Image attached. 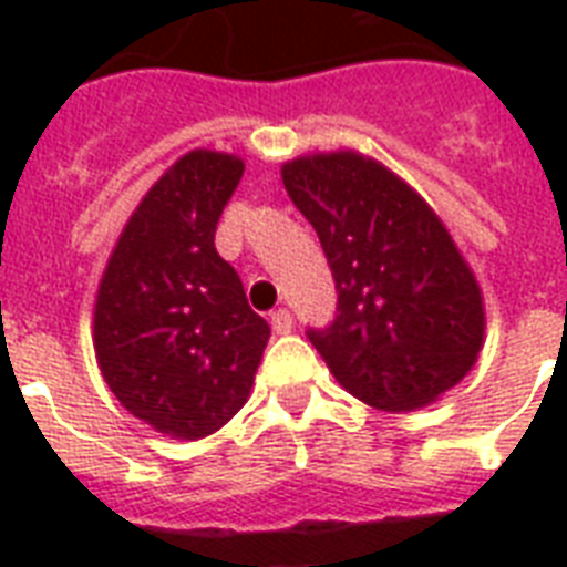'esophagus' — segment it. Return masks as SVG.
Listing matches in <instances>:
<instances>
[{
  "instance_id": "esophagus-1",
  "label": "esophagus",
  "mask_w": 567,
  "mask_h": 567,
  "mask_svg": "<svg viewBox=\"0 0 567 567\" xmlns=\"http://www.w3.org/2000/svg\"><path fill=\"white\" fill-rule=\"evenodd\" d=\"M270 327H274L276 336H288L293 329V315L288 309H276L274 315H270Z\"/></svg>"
}]
</instances>
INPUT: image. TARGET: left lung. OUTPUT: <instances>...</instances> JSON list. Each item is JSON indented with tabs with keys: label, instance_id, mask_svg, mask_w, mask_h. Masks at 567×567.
I'll list each match as a JSON object with an SVG mask.
<instances>
[{
	"label": "left lung",
	"instance_id": "1",
	"mask_svg": "<svg viewBox=\"0 0 567 567\" xmlns=\"http://www.w3.org/2000/svg\"><path fill=\"white\" fill-rule=\"evenodd\" d=\"M282 182L336 276V320L309 341L338 382L382 412L462 382L485 341L483 291L430 203L353 150L285 162Z\"/></svg>",
	"mask_w": 567,
	"mask_h": 567
}]
</instances>
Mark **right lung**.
Wrapping results in <instances>:
<instances>
[{"instance_id": "obj_1", "label": "right lung", "mask_w": 567, "mask_h": 567, "mask_svg": "<svg viewBox=\"0 0 567 567\" xmlns=\"http://www.w3.org/2000/svg\"><path fill=\"white\" fill-rule=\"evenodd\" d=\"M240 176L238 155H182L132 212L96 291L102 379L128 414L171 439H205L240 412L270 338L214 249Z\"/></svg>"}]
</instances>
